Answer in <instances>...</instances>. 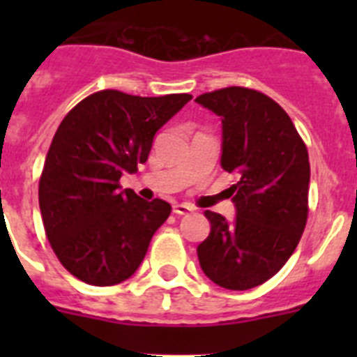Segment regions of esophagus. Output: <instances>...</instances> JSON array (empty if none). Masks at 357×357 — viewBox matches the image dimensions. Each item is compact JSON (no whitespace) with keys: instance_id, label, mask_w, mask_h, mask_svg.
I'll return each instance as SVG.
<instances>
[{"instance_id":"1","label":"esophagus","mask_w":357,"mask_h":357,"mask_svg":"<svg viewBox=\"0 0 357 357\" xmlns=\"http://www.w3.org/2000/svg\"><path fill=\"white\" fill-rule=\"evenodd\" d=\"M193 211V207L189 206V204H175L173 206V213L175 214H188Z\"/></svg>"}]
</instances>
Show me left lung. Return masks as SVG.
<instances>
[{
  "label": "left lung",
  "instance_id": "8db88e82",
  "mask_svg": "<svg viewBox=\"0 0 357 357\" xmlns=\"http://www.w3.org/2000/svg\"><path fill=\"white\" fill-rule=\"evenodd\" d=\"M222 119V168L236 218L206 211L211 232L197 248L214 284L250 289L272 279L291 257L307 222L309 155L286 110L247 87H225L195 100Z\"/></svg>",
  "mask_w": 357,
  "mask_h": 357
}]
</instances>
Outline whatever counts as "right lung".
<instances>
[{"label": "right lung", "instance_id": "obj_1", "mask_svg": "<svg viewBox=\"0 0 357 357\" xmlns=\"http://www.w3.org/2000/svg\"><path fill=\"white\" fill-rule=\"evenodd\" d=\"M191 98L105 89L62 119L44 160L39 207L50 245L71 275L93 286H114L143 263L172 206L121 191L119 178L146 162L157 130Z\"/></svg>", "mask_w": 357, "mask_h": 357}]
</instances>
